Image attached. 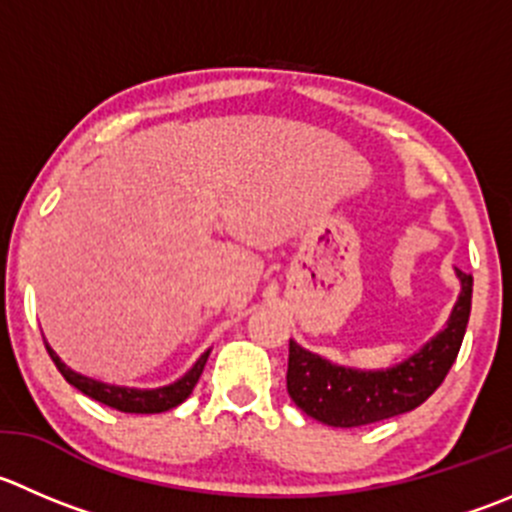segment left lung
I'll return each mask as SVG.
<instances>
[{
  "label": "left lung",
  "instance_id": "left-lung-1",
  "mask_svg": "<svg viewBox=\"0 0 512 512\" xmlns=\"http://www.w3.org/2000/svg\"><path fill=\"white\" fill-rule=\"evenodd\" d=\"M460 295L448 322L418 352L388 370H357L337 365L290 340L287 393L292 403L332 428L380 423L423 405L458 357L473 302V277L455 270Z\"/></svg>",
  "mask_w": 512,
  "mask_h": 512
}]
</instances>
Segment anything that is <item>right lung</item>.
Returning a JSON list of instances; mask_svg holds the SVG:
<instances>
[{
    "instance_id": "obj_1",
    "label": "right lung",
    "mask_w": 512,
    "mask_h": 512,
    "mask_svg": "<svg viewBox=\"0 0 512 512\" xmlns=\"http://www.w3.org/2000/svg\"><path fill=\"white\" fill-rule=\"evenodd\" d=\"M47 345V340H44ZM49 357L57 365V370L62 372L64 380L69 385L84 393L87 398L97 400V403L109 405L114 410H122V413H140V415H152V413H165V410L177 408L180 403H185L190 398V393L195 390L197 380H200L202 370H205V362L210 357V350L202 352L200 360L180 377V380L170 382V385H162V388H152V390H142V388H122V385H109V382H99L94 377L82 375V372H74L72 367L64 365L59 360L57 352L47 345Z\"/></svg>"
}]
</instances>
